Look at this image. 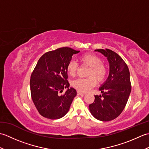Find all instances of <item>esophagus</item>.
Masks as SVG:
<instances>
[{"instance_id":"34e87169","label":"esophagus","mask_w":149,"mask_h":149,"mask_svg":"<svg viewBox=\"0 0 149 149\" xmlns=\"http://www.w3.org/2000/svg\"><path fill=\"white\" fill-rule=\"evenodd\" d=\"M84 95V93H81V92H80V91H77V95Z\"/></svg>"}]
</instances>
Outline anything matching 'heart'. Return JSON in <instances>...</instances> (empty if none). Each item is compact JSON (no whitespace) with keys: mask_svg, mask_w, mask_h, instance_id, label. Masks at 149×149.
I'll list each match as a JSON object with an SVG mask.
<instances>
[{"mask_svg":"<svg viewBox=\"0 0 149 149\" xmlns=\"http://www.w3.org/2000/svg\"><path fill=\"white\" fill-rule=\"evenodd\" d=\"M79 61L82 65L89 67L85 79H77L72 82V86L81 92H87L97 84L96 81L102 83L107 76V68L102 59L94 54L87 53L80 56ZM78 69L77 63L70 61L66 66L68 74L72 77L75 75Z\"/></svg>","mask_w":149,"mask_h":149,"instance_id":"1","label":"heart"}]
</instances>
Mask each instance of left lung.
<instances>
[{
    "label": "left lung",
    "instance_id": "8db88e82",
    "mask_svg": "<svg viewBox=\"0 0 149 149\" xmlns=\"http://www.w3.org/2000/svg\"><path fill=\"white\" fill-rule=\"evenodd\" d=\"M106 57L109 64V73L99 90L102 95H95L89 109L96 119L107 122L118 117L127 102L131 91L130 72L127 65L118 54L111 50L97 49Z\"/></svg>",
    "mask_w": 149,
    "mask_h": 149
}]
</instances>
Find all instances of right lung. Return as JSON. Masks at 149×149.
Masks as SVG:
<instances>
[{
	"label": "right lung",
	"mask_w": 149,
	"mask_h": 149,
	"mask_svg": "<svg viewBox=\"0 0 149 149\" xmlns=\"http://www.w3.org/2000/svg\"><path fill=\"white\" fill-rule=\"evenodd\" d=\"M80 51L62 47L41 57L31 74V94L39 113L47 118H62L69 111L77 91L69 88L66 66L72 56ZM65 88L64 94L60 95Z\"/></svg>",
	"instance_id": "right-lung-1"
}]
</instances>
